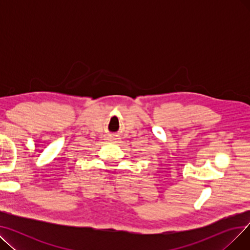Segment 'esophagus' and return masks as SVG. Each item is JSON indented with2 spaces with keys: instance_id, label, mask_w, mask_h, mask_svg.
<instances>
[{
  "instance_id": "obj_1",
  "label": "esophagus",
  "mask_w": 250,
  "mask_h": 250,
  "mask_svg": "<svg viewBox=\"0 0 250 250\" xmlns=\"http://www.w3.org/2000/svg\"><path fill=\"white\" fill-rule=\"evenodd\" d=\"M109 141H110V142H113V143H115V142H116L114 138H110V139H109Z\"/></svg>"
}]
</instances>
